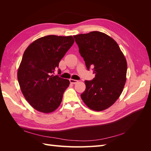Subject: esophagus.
<instances>
[{
  "label": "esophagus",
  "mask_w": 151,
  "mask_h": 151,
  "mask_svg": "<svg viewBox=\"0 0 151 151\" xmlns=\"http://www.w3.org/2000/svg\"><path fill=\"white\" fill-rule=\"evenodd\" d=\"M69 81H70V83H72V84H77V83H78V81L75 80V79H69Z\"/></svg>",
  "instance_id": "1"
}]
</instances>
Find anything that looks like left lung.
I'll return each instance as SVG.
<instances>
[{
    "instance_id": "left-lung-1",
    "label": "left lung",
    "mask_w": 151,
    "mask_h": 151,
    "mask_svg": "<svg viewBox=\"0 0 151 151\" xmlns=\"http://www.w3.org/2000/svg\"><path fill=\"white\" fill-rule=\"evenodd\" d=\"M79 52L95 77L86 81L81 96L89 108L101 111L109 108L120 97L127 80V63L117 43L102 32L74 35Z\"/></svg>"
}]
</instances>
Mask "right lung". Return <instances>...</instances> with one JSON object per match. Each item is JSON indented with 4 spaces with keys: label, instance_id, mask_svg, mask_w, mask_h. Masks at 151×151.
I'll list each match as a JSON object with an SVG mask.
<instances>
[{
    "label": "right lung",
    "instance_id": "add662e5",
    "mask_svg": "<svg viewBox=\"0 0 151 151\" xmlns=\"http://www.w3.org/2000/svg\"><path fill=\"white\" fill-rule=\"evenodd\" d=\"M74 43L72 36L48 35L36 40L24 51L17 80L24 97L36 110L50 113L60 106L70 81L52 74Z\"/></svg>",
    "mask_w": 151,
    "mask_h": 151
}]
</instances>
